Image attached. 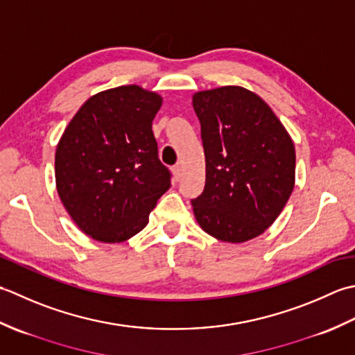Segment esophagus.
I'll return each instance as SVG.
<instances>
[{
    "instance_id": "1",
    "label": "esophagus",
    "mask_w": 355,
    "mask_h": 355,
    "mask_svg": "<svg viewBox=\"0 0 355 355\" xmlns=\"http://www.w3.org/2000/svg\"><path fill=\"white\" fill-rule=\"evenodd\" d=\"M182 171H184V167L180 164H176L175 167H173V175H175L176 180H179L180 178H182Z\"/></svg>"
}]
</instances>
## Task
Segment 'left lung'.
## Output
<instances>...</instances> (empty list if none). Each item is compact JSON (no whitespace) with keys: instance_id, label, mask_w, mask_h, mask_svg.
<instances>
[{"instance_id":"8db88e82","label":"left lung","mask_w":355,"mask_h":355,"mask_svg":"<svg viewBox=\"0 0 355 355\" xmlns=\"http://www.w3.org/2000/svg\"><path fill=\"white\" fill-rule=\"evenodd\" d=\"M193 107L205 153L194 218L220 242H248L272 225L291 196L294 142L271 107L245 87L196 92Z\"/></svg>"}]
</instances>
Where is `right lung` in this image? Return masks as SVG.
I'll return each mask as SVG.
<instances>
[{"label":"right lung","mask_w":355,"mask_h":355,"mask_svg":"<svg viewBox=\"0 0 355 355\" xmlns=\"http://www.w3.org/2000/svg\"><path fill=\"white\" fill-rule=\"evenodd\" d=\"M161 107L159 93L136 84L99 92L58 142V196L78 228L98 242L119 243L139 233L171 187L151 130Z\"/></svg>","instance_id":"obj_1"}]
</instances>
